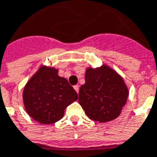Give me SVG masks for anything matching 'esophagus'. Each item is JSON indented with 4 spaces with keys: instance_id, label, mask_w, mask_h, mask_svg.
<instances>
[{
    "instance_id": "obj_1",
    "label": "esophagus",
    "mask_w": 157,
    "mask_h": 157,
    "mask_svg": "<svg viewBox=\"0 0 157 157\" xmlns=\"http://www.w3.org/2000/svg\"><path fill=\"white\" fill-rule=\"evenodd\" d=\"M74 89H75V91H76V92L78 93V92H79V86H78V85H75V86H74Z\"/></svg>"
}]
</instances>
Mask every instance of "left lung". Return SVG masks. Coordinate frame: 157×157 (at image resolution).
Wrapping results in <instances>:
<instances>
[{
	"instance_id": "8db88e82",
	"label": "left lung",
	"mask_w": 157,
	"mask_h": 157,
	"mask_svg": "<svg viewBox=\"0 0 157 157\" xmlns=\"http://www.w3.org/2000/svg\"><path fill=\"white\" fill-rule=\"evenodd\" d=\"M85 81L79 90L78 101L89 118L106 122L119 117L128 97V90L120 75L103 66L86 70Z\"/></svg>"
}]
</instances>
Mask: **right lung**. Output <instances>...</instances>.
Listing matches in <instances>:
<instances>
[{
  "mask_svg": "<svg viewBox=\"0 0 157 157\" xmlns=\"http://www.w3.org/2000/svg\"><path fill=\"white\" fill-rule=\"evenodd\" d=\"M78 99L74 88L54 68L42 67L23 91L25 110L41 124H52L63 117L65 109Z\"/></svg>",
  "mask_w": 157,
  "mask_h": 157,
  "instance_id": "1",
  "label": "right lung"
}]
</instances>
